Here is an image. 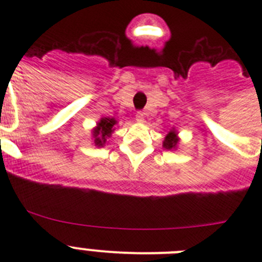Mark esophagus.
I'll return each instance as SVG.
<instances>
[{
	"label": "esophagus",
	"instance_id": "1",
	"mask_svg": "<svg viewBox=\"0 0 262 262\" xmlns=\"http://www.w3.org/2000/svg\"><path fill=\"white\" fill-rule=\"evenodd\" d=\"M135 120L138 122V123H143V122H144V114H143V113H140V111H139V113H136Z\"/></svg>",
	"mask_w": 262,
	"mask_h": 262
}]
</instances>
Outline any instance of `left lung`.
I'll use <instances>...</instances> for the list:
<instances>
[{
  "mask_svg": "<svg viewBox=\"0 0 262 262\" xmlns=\"http://www.w3.org/2000/svg\"><path fill=\"white\" fill-rule=\"evenodd\" d=\"M178 144H180L178 133L174 128H172L168 134H166L165 139H164V142H163V147L165 148V149H168V151H176Z\"/></svg>",
  "mask_w": 262,
  "mask_h": 262,
  "instance_id": "8db88e82",
  "label": "left lung"
}]
</instances>
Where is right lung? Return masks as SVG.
Returning <instances> with one entry per match:
<instances>
[{"instance_id":"obj_1","label":"right lung","mask_w":262,"mask_h":262,"mask_svg":"<svg viewBox=\"0 0 262 262\" xmlns=\"http://www.w3.org/2000/svg\"><path fill=\"white\" fill-rule=\"evenodd\" d=\"M117 124L118 120L115 118H101L97 122L96 127L92 129V140H93V144L98 148L105 147V144L107 143V139L115 131V126Z\"/></svg>"}]
</instances>
